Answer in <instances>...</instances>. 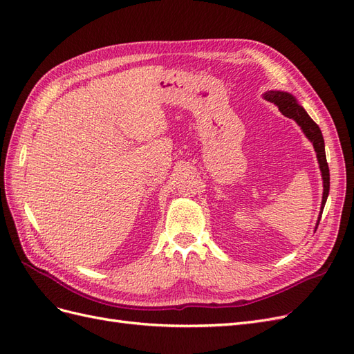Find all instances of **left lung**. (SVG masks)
Masks as SVG:
<instances>
[{
  "label": "left lung",
  "instance_id": "obj_1",
  "mask_svg": "<svg viewBox=\"0 0 354 354\" xmlns=\"http://www.w3.org/2000/svg\"><path fill=\"white\" fill-rule=\"evenodd\" d=\"M263 97L267 102L274 103L279 111L282 112V115H285L289 120H294L304 133V136L308 138L310 142L313 143V147L316 151V156H317V162H319V168L320 173H322V180H324V196H322V205H320V212L317 217V223L316 227L319 226L320 217H322V212L325 208V203L329 195V168H328V162H326V155H325V142H324V136L322 131H320L319 125L308 116V113L304 111V108L301 104H298L297 99L294 97L292 94H289L286 91H277V90H270L266 91L263 94Z\"/></svg>",
  "mask_w": 354,
  "mask_h": 354
}]
</instances>
